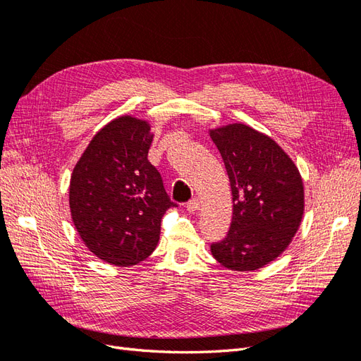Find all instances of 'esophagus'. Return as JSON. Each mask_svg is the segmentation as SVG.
Instances as JSON below:
<instances>
[{"label": "esophagus", "mask_w": 361, "mask_h": 361, "mask_svg": "<svg viewBox=\"0 0 361 361\" xmlns=\"http://www.w3.org/2000/svg\"><path fill=\"white\" fill-rule=\"evenodd\" d=\"M199 206H200L199 200H197V199H192V200H190V202L187 203V211L192 214V212H195V211H199Z\"/></svg>", "instance_id": "1"}]
</instances>
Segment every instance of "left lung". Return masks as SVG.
Masks as SVG:
<instances>
[{"instance_id":"left-lung-1","label":"left lung","mask_w":361,"mask_h":361,"mask_svg":"<svg viewBox=\"0 0 361 361\" xmlns=\"http://www.w3.org/2000/svg\"><path fill=\"white\" fill-rule=\"evenodd\" d=\"M232 188L233 215L212 256L232 271H255L279 257L304 212L298 169L274 140L233 123L211 130Z\"/></svg>"}]
</instances>
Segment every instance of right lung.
Instances as JSON below:
<instances>
[{
  "label": "right lung",
  "mask_w": 361,
  "mask_h": 361,
  "mask_svg": "<svg viewBox=\"0 0 361 361\" xmlns=\"http://www.w3.org/2000/svg\"><path fill=\"white\" fill-rule=\"evenodd\" d=\"M150 126L130 116L97 133L71 178L73 224L93 255L117 267L135 265L157 248L170 200L147 159Z\"/></svg>",
  "instance_id": "right-lung-1"
}]
</instances>
